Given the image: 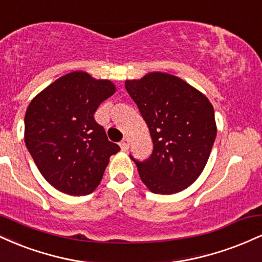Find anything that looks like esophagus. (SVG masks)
I'll use <instances>...</instances> for the list:
<instances>
[{"label":"esophagus","instance_id":"esophagus-1","mask_svg":"<svg viewBox=\"0 0 262 262\" xmlns=\"http://www.w3.org/2000/svg\"><path fill=\"white\" fill-rule=\"evenodd\" d=\"M129 145H130V140H129V138H124V139L121 141V144H119V146H121L123 151H127L129 149Z\"/></svg>","mask_w":262,"mask_h":262}]
</instances>
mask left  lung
Here are the masks:
<instances>
[{
  "label": "left lung",
  "instance_id": "8db88e82",
  "mask_svg": "<svg viewBox=\"0 0 262 262\" xmlns=\"http://www.w3.org/2000/svg\"><path fill=\"white\" fill-rule=\"evenodd\" d=\"M125 89L154 144L148 160L133 159L141 181L152 193L183 191L200 177L212 151L217 135L212 103L196 87L161 71L127 80Z\"/></svg>",
  "mask_w": 262,
  "mask_h": 262
}]
</instances>
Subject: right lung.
Masks as SVG:
<instances>
[{"label":"right lung","instance_id":"right-lung-1","mask_svg":"<svg viewBox=\"0 0 262 262\" xmlns=\"http://www.w3.org/2000/svg\"><path fill=\"white\" fill-rule=\"evenodd\" d=\"M114 92L111 80L73 71L31 101L25 117L26 145L54 188L70 196H86L101 183L110 158L121 149L108 141L93 114Z\"/></svg>","mask_w":262,"mask_h":262}]
</instances>
